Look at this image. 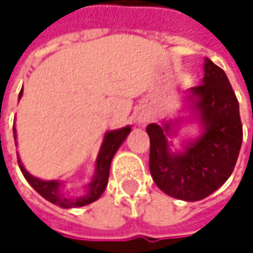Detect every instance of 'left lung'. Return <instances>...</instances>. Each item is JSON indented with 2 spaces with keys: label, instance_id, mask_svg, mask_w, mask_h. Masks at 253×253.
I'll list each match as a JSON object with an SVG mask.
<instances>
[{
  "label": "left lung",
  "instance_id": "left-lung-1",
  "mask_svg": "<svg viewBox=\"0 0 253 253\" xmlns=\"http://www.w3.org/2000/svg\"><path fill=\"white\" fill-rule=\"evenodd\" d=\"M202 84L190 89L196 98L204 133L183 152H171L167 142L170 125L146 127L149 134V170L155 184L167 195L195 202L226 183L234 170L243 128L239 102L223 69L205 60Z\"/></svg>",
  "mask_w": 253,
  "mask_h": 253
}]
</instances>
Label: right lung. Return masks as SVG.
I'll return each instance as SVG.
<instances>
[{
    "instance_id": "1",
    "label": "right lung",
    "mask_w": 253,
    "mask_h": 253,
    "mask_svg": "<svg viewBox=\"0 0 253 253\" xmlns=\"http://www.w3.org/2000/svg\"><path fill=\"white\" fill-rule=\"evenodd\" d=\"M22 96V92L19 95V98ZM14 130V139H16V128ZM130 133V127H123V128H119V130H113V131H108L105 134V139H104V143L101 146V151H99V155H98V160H96V173L95 177L92 180V183L89 184L87 187V193L80 196V198H69V196H64L60 190V186L61 183L55 181V180H49V181H45V180H41V178H36L32 174H29L25 170L23 164L20 163L19 160V167L23 173L25 178L30 183V186L41 195L43 196L46 201L58 205V207H63V208H77V207H83V205H87L90 202H95L105 190L107 187V183H108V176H110V166H111V160L114 157V154L117 152V149L120 148V145L123 143V140L127 137V134Z\"/></svg>"
}]
</instances>
